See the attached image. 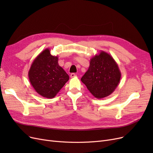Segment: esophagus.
I'll use <instances>...</instances> for the list:
<instances>
[{"label":"esophagus","mask_w":153,"mask_h":153,"mask_svg":"<svg viewBox=\"0 0 153 153\" xmlns=\"http://www.w3.org/2000/svg\"><path fill=\"white\" fill-rule=\"evenodd\" d=\"M76 76V75L75 73H71V75H70V76H71V78H73V77H75Z\"/></svg>","instance_id":"esophagus-1"}]
</instances>
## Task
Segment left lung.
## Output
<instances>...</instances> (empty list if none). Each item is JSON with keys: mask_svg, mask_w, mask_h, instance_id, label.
<instances>
[{"mask_svg": "<svg viewBox=\"0 0 153 153\" xmlns=\"http://www.w3.org/2000/svg\"><path fill=\"white\" fill-rule=\"evenodd\" d=\"M121 76L114 59L102 52L91 60L90 66L81 80L94 97L103 98L112 93Z\"/></svg>", "mask_w": 153, "mask_h": 153, "instance_id": "left-lung-1", "label": "left lung"}]
</instances>
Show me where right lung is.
I'll return each mask as SVG.
<instances>
[{"instance_id": "right-lung-1", "label": "right lung", "mask_w": 153, "mask_h": 153, "mask_svg": "<svg viewBox=\"0 0 153 153\" xmlns=\"http://www.w3.org/2000/svg\"><path fill=\"white\" fill-rule=\"evenodd\" d=\"M30 84L38 94L52 98L69 80L66 71L58 64V57L46 49L32 63L29 72Z\"/></svg>"}]
</instances>
